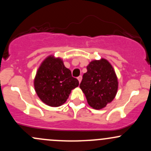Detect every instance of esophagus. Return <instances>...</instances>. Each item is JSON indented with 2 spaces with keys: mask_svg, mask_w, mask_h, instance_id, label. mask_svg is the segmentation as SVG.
Instances as JSON below:
<instances>
[{
  "mask_svg": "<svg viewBox=\"0 0 151 151\" xmlns=\"http://www.w3.org/2000/svg\"><path fill=\"white\" fill-rule=\"evenodd\" d=\"M82 76H79V77H77V79H78V80H79V83H80V82H81V81H82Z\"/></svg>",
  "mask_w": 151,
  "mask_h": 151,
  "instance_id": "34e87169",
  "label": "esophagus"
}]
</instances>
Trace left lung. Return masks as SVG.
<instances>
[{"label": "left lung", "instance_id": "1", "mask_svg": "<svg viewBox=\"0 0 151 151\" xmlns=\"http://www.w3.org/2000/svg\"><path fill=\"white\" fill-rule=\"evenodd\" d=\"M79 87L89 105L95 110L104 108L115 97L118 82L115 72L105 59L93 60L87 67Z\"/></svg>", "mask_w": 151, "mask_h": 151}]
</instances>
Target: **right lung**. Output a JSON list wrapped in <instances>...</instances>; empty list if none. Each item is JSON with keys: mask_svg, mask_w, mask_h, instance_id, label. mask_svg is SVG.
<instances>
[{"mask_svg": "<svg viewBox=\"0 0 151 151\" xmlns=\"http://www.w3.org/2000/svg\"><path fill=\"white\" fill-rule=\"evenodd\" d=\"M78 86L79 81L72 77L62 59L52 55L43 61L34 79V88L38 97L51 107L63 105L71 91Z\"/></svg>", "mask_w": 151, "mask_h": 151, "instance_id": "right-lung-1", "label": "right lung"}]
</instances>
